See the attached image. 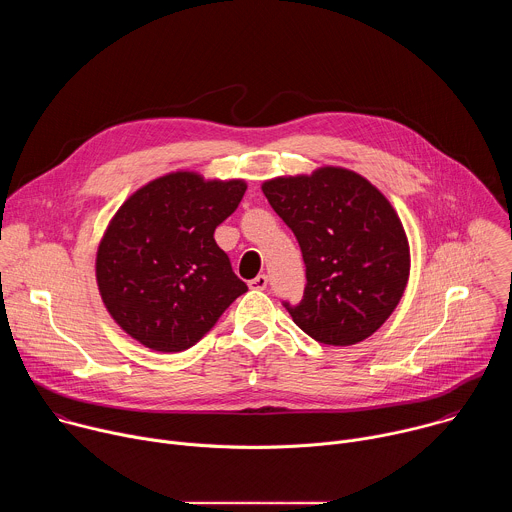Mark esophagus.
<instances>
[{
	"label": "esophagus",
	"mask_w": 512,
	"mask_h": 512,
	"mask_svg": "<svg viewBox=\"0 0 512 512\" xmlns=\"http://www.w3.org/2000/svg\"><path fill=\"white\" fill-rule=\"evenodd\" d=\"M267 281H269V277H267L265 273H259L255 279L249 281V287H251V289H265V287H267Z\"/></svg>",
	"instance_id": "34e87169"
}]
</instances>
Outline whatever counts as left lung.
<instances>
[{"label": "left lung", "instance_id": "obj_1", "mask_svg": "<svg viewBox=\"0 0 512 512\" xmlns=\"http://www.w3.org/2000/svg\"><path fill=\"white\" fill-rule=\"evenodd\" d=\"M294 231L306 263L298 306L283 304L314 340L350 346L375 334L409 281V241L385 194L360 174L324 166L261 184Z\"/></svg>", "mask_w": 512, "mask_h": 512}]
</instances>
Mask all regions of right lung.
I'll use <instances>...</instances> for the list:
<instances>
[{
  "instance_id": "1",
  "label": "right lung",
  "mask_w": 512,
  "mask_h": 512,
  "mask_svg": "<svg viewBox=\"0 0 512 512\" xmlns=\"http://www.w3.org/2000/svg\"><path fill=\"white\" fill-rule=\"evenodd\" d=\"M247 182L178 170L135 190L99 243L95 275L117 326L158 352L194 346L247 291L216 245Z\"/></svg>"
}]
</instances>
